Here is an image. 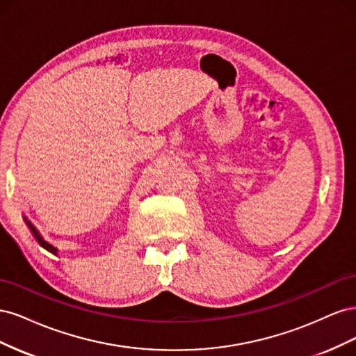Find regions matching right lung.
<instances>
[{
  "instance_id": "add662e5",
  "label": "right lung",
  "mask_w": 356,
  "mask_h": 356,
  "mask_svg": "<svg viewBox=\"0 0 356 356\" xmlns=\"http://www.w3.org/2000/svg\"><path fill=\"white\" fill-rule=\"evenodd\" d=\"M24 221L26 222V225H28V227H29V230H31V233H32V236H34V238L37 239V242L40 243V246H42V248H44V250H47L49 252H51L53 255H58V248H55V246H53V245H50L49 242H46L44 239H42V236L38 233V230L34 227V225H32V222L26 218V217H24Z\"/></svg>"
}]
</instances>
